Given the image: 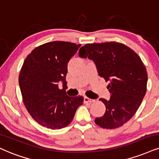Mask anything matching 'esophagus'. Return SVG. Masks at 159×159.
<instances>
[{"instance_id":"obj_1","label":"esophagus","mask_w":159,"mask_h":159,"mask_svg":"<svg viewBox=\"0 0 159 159\" xmlns=\"http://www.w3.org/2000/svg\"><path fill=\"white\" fill-rule=\"evenodd\" d=\"M94 100L92 99H90V98L87 97H84V102L85 103H91V102H93Z\"/></svg>"}]
</instances>
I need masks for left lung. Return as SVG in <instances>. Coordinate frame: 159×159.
<instances>
[{"label":"left lung","mask_w":159,"mask_h":159,"mask_svg":"<svg viewBox=\"0 0 159 159\" xmlns=\"http://www.w3.org/2000/svg\"><path fill=\"white\" fill-rule=\"evenodd\" d=\"M79 56L94 62L99 76L109 84V100L99 99L106 106L102 116L95 123L102 128L121 127L134 116L145 96L148 73L138 54L117 42L86 44Z\"/></svg>","instance_id":"8db88e82"}]
</instances>
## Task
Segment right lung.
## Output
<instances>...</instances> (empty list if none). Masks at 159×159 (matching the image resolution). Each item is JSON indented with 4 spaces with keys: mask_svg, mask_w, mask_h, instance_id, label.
<instances>
[{
    "mask_svg": "<svg viewBox=\"0 0 159 159\" xmlns=\"http://www.w3.org/2000/svg\"><path fill=\"white\" fill-rule=\"evenodd\" d=\"M81 45L54 41L36 47L25 59L19 75V85L25 107L38 124L60 129L73 120L82 96L66 94L68 63ZM61 81L63 89L58 88Z\"/></svg>",
    "mask_w": 159,
    "mask_h": 159,
    "instance_id": "right-lung-1",
    "label": "right lung"
}]
</instances>
